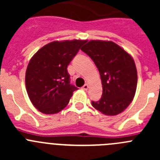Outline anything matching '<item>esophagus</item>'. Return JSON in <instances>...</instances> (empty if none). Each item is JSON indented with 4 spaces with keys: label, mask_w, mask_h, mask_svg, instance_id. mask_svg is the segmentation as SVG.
<instances>
[{
    "label": "esophagus",
    "mask_w": 160,
    "mask_h": 160,
    "mask_svg": "<svg viewBox=\"0 0 160 160\" xmlns=\"http://www.w3.org/2000/svg\"><path fill=\"white\" fill-rule=\"evenodd\" d=\"M88 88H89V86L87 84H85L84 86L82 87V90H88Z\"/></svg>",
    "instance_id": "esophagus-1"
}]
</instances>
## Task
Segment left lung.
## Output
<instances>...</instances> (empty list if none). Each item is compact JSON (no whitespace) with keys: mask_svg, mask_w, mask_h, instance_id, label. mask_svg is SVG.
I'll return each mask as SVG.
<instances>
[{"mask_svg":"<svg viewBox=\"0 0 160 160\" xmlns=\"http://www.w3.org/2000/svg\"><path fill=\"white\" fill-rule=\"evenodd\" d=\"M99 71L102 94L92 106L106 115H116L132 102L136 91L137 70L134 59L110 41L91 40L82 48Z\"/></svg>","mask_w":160,"mask_h":160,"instance_id":"8db88e82","label":"left lung"}]
</instances>
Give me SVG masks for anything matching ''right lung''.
I'll use <instances>...</instances> for the list:
<instances>
[{
	"label": "right lung",
	"instance_id": "right-lung-1",
	"mask_svg": "<svg viewBox=\"0 0 160 160\" xmlns=\"http://www.w3.org/2000/svg\"><path fill=\"white\" fill-rule=\"evenodd\" d=\"M86 41L53 42L29 61L25 87L32 105L43 114H57L68 105L78 88L70 84L67 66Z\"/></svg>",
	"mask_w": 160,
	"mask_h": 160
}]
</instances>
